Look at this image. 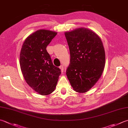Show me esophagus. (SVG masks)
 Instances as JSON below:
<instances>
[{"label":"esophagus","mask_w":128,"mask_h":128,"mask_svg":"<svg viewBox=\"0 0 128 128\" xmlns=\"http://www.w3.org/2000/svg\"><path fill=\"white\" fill-rule=\"evenodd\" d=\"M59 68H60V69H61V70L62 72L64 71V66H62V65H61V66H60L59 67Z\"/></svg>","instance_id":"esophagus-1"}]
</instances>
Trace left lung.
Segmentation results:
<instances>
[{
    "mask_svg": "<svg viewBox=\"0 0 128 128\" xmlns=\"http://www.w3.org/2000/svg\"><path fill=\"white\" fill-rule=\"evenodd\" d=\"M64 35L71 57L67 78L74 91L86 92L97 82L104 69L102 42L98 34L88 28H79Z\"/></svg>",
    "mask_w": 128,
    "mask_h": 128,
    "instance_id": "8db88e82",
    "label": "left lung"
}]
</instances>
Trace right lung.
I'll list each match as a JSON object with an SVG mask.
<instances>
[{"label":"right lung","mask_w":128,"mask_h":128,"mask_svg":"<svg viewBox=\"0 0 128 128\" xmlns=\"http://www.w3.org/2000/svg\"><path fill=\"white\" fill-rule=\"evenodd\" d=\"M57 33L38 30L26 38L20 50V66L24 78L30 88L42 95L54 92L61 74L46 50Z\"/></svg>","instance_id":"obj_1"}]
</instances>
